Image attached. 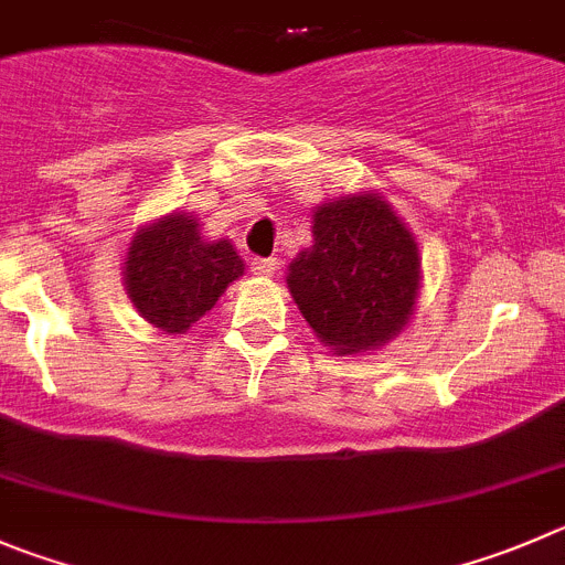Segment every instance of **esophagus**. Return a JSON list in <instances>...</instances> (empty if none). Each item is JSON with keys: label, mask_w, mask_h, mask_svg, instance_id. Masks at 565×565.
<instances>
[{"label": "esophagus", "mask_w": 565, "mask_h": 565, "mask_svg": "<svg viewBox=\"0 0 565 565\" xmlns=\"http://www.w3.org/2000/svg\"><path fill=\"white\" fill-rule=\"evenodd\" d=\"M250 270H253V276H258V278H270L273 273L278 270V262L276 258H253Z\"/></svg>", "instance_id": "1"}]
</instances>
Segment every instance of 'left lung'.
I'll return each mask as SVG.
<instances>
[{
    "label": "left lung",
    "instance_id": "8db88e82",
    "mask_svg": "<svg viewBox=\"0 0 565 565\" xmlns=\"http://www.w3.org/2000/svg\"><path fill=\"white\" fill-rule=\"evenodd\" d=\"M312 247L289 262L287 287L315 337L334 354L376 351L413 320L420 253L379 192L326 200L312 211Z\"/></svg>",
    "mask_w": 565,
    "mask_h": 565
}]
</instances>
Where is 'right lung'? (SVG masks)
<instances>
[{
  "instance_id": "obj_1",
  "label": "right lung",
  "mask_w": 565,
  "mask_h": 565,
  "mask_svg": "<svg viewBox=\"0 0 565 565\" xmlns=\"http://www.w3.org/2000/svg\"><path fill=\"white\" fill-rule=\"evenodd\" d=\"M122 276L130 303L152 329L183 334L245 276V262L228 239H205L194 214L172 211L136 231Z\"/></svg>"
}]
</instances>
